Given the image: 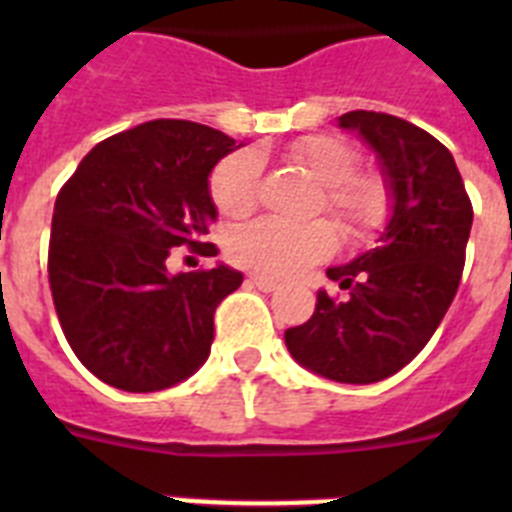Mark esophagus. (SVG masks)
Masks as SVG:
<instances>
[{"label": "esophagus", "mask_w": 512, "mask_h": 512, "mask_svg": "<svg viewBox=\"0 0 512 512\" xmlns=\"http://www.w3.org/2000/svg\"><path fill=\"white\" fill-rule=\"evenodd\" d=\"M248 282H251L256 289H261V292H277L279 289V282L261 277V274H251V277H248Z\"/></svg>", "instance_id": "34e87169"}]
</instances>
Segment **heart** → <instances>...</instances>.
Returning a JSON list of instances; mask_svg holds the SVG:
<instances>
[{"instance_id": "obj_1", "label": "heart", "mask_w": 512, "mask_h": 512, "mask_svg": "<svg viewBox=\"0 0 512 512\" xmlns=\"http://www.w3.org/2000/svg\"><path fill=\"white\" fill-rule=\"evenodd\" d=\"M289 156L325 187L323 207L348 238H366L390 215V192L377 176H356L359 156L343 140L310 135L289 148ZM261 156L243 148L225 156L210 176V194L225 217H243L259 197ZM336 248V233L325 220L289 223L261 217L228 238V256L243 269L271 279L295 277L307 266L328 259Z\"/></svg>"}]
</instances>
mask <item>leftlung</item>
<instances>
[{"instance_id": "8db88e82", "label": "left lung", "mask_w": 512, "mask_h": 512, "mask_svg": "<svg viewBox=\"0 0 512 512\" xmlns=\"http://www.w3.org/2000/svg\"><path fill=\"white\" fill-rule=\"evenodd\" d=\"M338 128L377 156L390 217L369 251L325 274L346 289H318L307 323L284 333L307 372L343 384L392 377L420 354L449 310L464 269L472 202L449 148L395 115L346 112Z\"/></svg>"}]
</instances>
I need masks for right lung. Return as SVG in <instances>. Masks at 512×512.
Returning <instances> with one entry per match:
<instances>
[{
    "instance_id": "1",
    "label": "right lung",
    "mask_w": 512,
    "mask_h": 512,
    "mask_svg": "<svg viewBox=\"0 0 512 512\" xmlns=\"http://www.w3.org/2000/svg\"><path fill=\"white\" fill-rule=\"evenodd\" d=\"M241 146L200 122H143L97 143L58 192L53 305L74 354L104 384L169 390L210 356L217 305L243 274L223 261L171 274L166 261L176 246L200 251L217 220L210 174Z\"/></svg>"
}]
</instances>
